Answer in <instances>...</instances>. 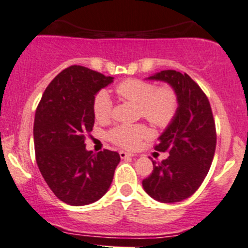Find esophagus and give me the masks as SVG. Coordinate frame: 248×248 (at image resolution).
<instances>
[{
    "instance_id": "esophagus-1",
    "label": "esophagus",
    "mask_w": 248,
    "mask_h": 248,
    "mask_svg": "<svg viewBox=\"0 0 248 248\" xmlns=\"http://www.w3.org/2000/svg\"><path fill=\"white\" fill-rule=\"evenodd\" d=\"M120 157H121V159H127V158H133V157H134V155L121 151V152H120Z\"/></svg>"
}]
</instances>
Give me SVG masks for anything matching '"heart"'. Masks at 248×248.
<instances>
[{
	"mask_svg": "<svg viewBox=\"0 0 248 248\" xmlns=\"http://www.w3.org/2000/svg\"><path fill=\"white\" fill-rule=\"evenodd\" d=\"M116 93L122 98L138 104L144 119L157 127H166L173 121L178 110V97L170 87L158 88L147 80H124L116 87ZM93 116L98 121H107L110 117L111 100L106 90L98 91L93 101ZM150 135L144 124H120L109 132V139L124 148H135L142 139Z\"/></svg>",
	"mask_w": 248,
	"mask_h": 248,
	"instance_id": "obj_1",
	"label": "heart"
}]
</instances>
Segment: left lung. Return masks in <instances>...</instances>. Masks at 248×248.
Here are the masks:
<instances>
[{"mask_svg":"<svg viewBox=\"0 0 248 248\" xmlns=\"http://www.w3.org/2000/svg\"><path fill=\"white\" fill-rule=\"evenodd\" d=\"M147 79L171 85L178 97V110L155 147L170 155L161 163L152 160L153 171L142 186L158 202H181L195 194L212 165L216 147L212 108L205 93L186 74L164 70Z\"/></svg>","mask_w":248,"mask_h":248,"instance_id":"8db88e82","label":"left lung"}]
</instances>
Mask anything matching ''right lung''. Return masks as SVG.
I'll list each match as a JSON object with an SVG mask.
<instances>
[{
  "label": "right lung",
  "instance_id": "1",
  "mask_svg": "<svg viewBox=\"0 0 248 248\" xmlns=\"http://www.w3.org/2000/svg\"><path fill=\"white\" fill-rule=\"evenodd\" d=\"M88 67L72 65L46 88L35 111L34 148L38 168L49 189L70 205H87L108 191L120 155L85 148V134L93 131V101L113 83Z\"/></svg>",
  "mask_w": 248,
  "mask_h": 248
}]
</instances>
